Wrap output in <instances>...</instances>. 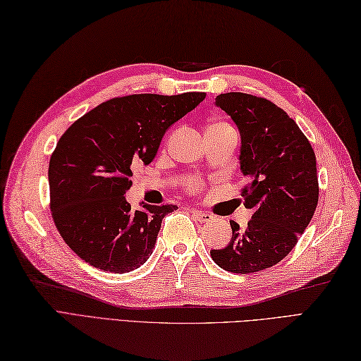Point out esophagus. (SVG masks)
I'll list each match as a JSON object with an SVG mask.
<instances>
[{
    "label": "esophagus",
    "instance_id": "1",
    "mask_svg": "<svg viewBox=\"0 0 361 361\" xmlns=\"http://www.w3.org/2000/svg\"><path fill=\"white\" fill-rule=\"evenodd\" d=\"M193 216H195L200 223H209V221L214 219V215L207 214V212H201V210H193Z\"/></svg>",
    "mask_w": 361,
    "mask_h": 361
}]
</instances>
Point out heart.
I'll return each instance as SVG.
<instances>
[{"mask_svg":"<svg viewBox=\"0 0 361 361\" xmlns=\"http://www.w3.org/2000/svg\"><path fill=\"white\" fill-rule=\"evenodd\" d=\"M216 125H224V123H216Z\"/></svg>","mask_w":361,"mask_h":361,"instance_id":"heart-1","label":"heart"}]
</instances>
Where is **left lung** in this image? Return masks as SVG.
Masks as SVG:
<instances>
[{"label": "left lung", "instance_id": "8db88e82", "mask_svg": "<svg viewBox=\"0 0 361 361\" xmlns=\"http://www.w3.org/2000/svg\"><path fill=\"white\" fill-rule=\"evenodd\" d=\"M215 105L239 129V166L248 180L243 198L253 215L245 230L230 221L232 239L210 256L230 273L262 271L293 250L316 212V155L298 123L270 100L226 92Z\"/></svg>", "mask_w": 361, "mask_h": 361}]
</instances>
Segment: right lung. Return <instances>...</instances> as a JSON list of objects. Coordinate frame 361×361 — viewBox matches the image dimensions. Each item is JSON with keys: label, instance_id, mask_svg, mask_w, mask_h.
<instances>
[{"label": "right lung", "instance_id": "add662e5", "mask_svg": "<svg viewBox=\"0 0 361 361\" xmlns=\"http://www.w3.org/2000/svg\"><path fill=\"white\" fill-rule=\"evenodd\" d=\"M206 92L133 94L104 102L59 138L49 166L50 207L61 236L82 261L109 273L142 267L173 204L133 210L123 197L133 169L149 164L169 126Z\"/></svg>", "mask_w": 361, "mask_h": 361}]
</instances>
